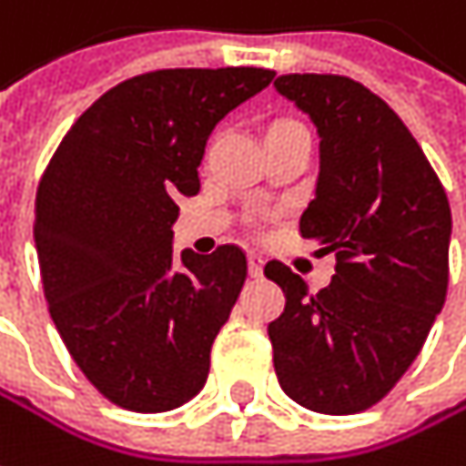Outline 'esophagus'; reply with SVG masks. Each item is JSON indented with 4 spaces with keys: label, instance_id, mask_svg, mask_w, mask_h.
Here are the masks:
<instances>
[{
    "label": "esophagus",
    "instance_id": "esophagus-1",
    "mask_svg": "<svg viewBox=\"0 0 466 466\" xmlns=\"http://www.w3.org/2000/svg\"><path fill=\"white\" fill-rule=\"evenodd\" d=\"M248 272H250V277L264 275V258L258 253H250L248 256Z\"/></svg>",
    "mask_w": 466,
    "mask_h": 466
}]
</instances>
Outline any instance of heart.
<instances>
[{
	"instance_id": "obj_1",
	"label": "heart",
	"mask_w": 466,
	"mask_h": 466,
	"mask_svg": "<svg viewBox=\"0 0 466 466\" xmlns=\"http://www.w3.org/2000/svg\"><path fill=\"white\" fill-rule=\"evenodd\" d=\"M288 125H299V122H293V119H277L269 125V130H277V127H288Z\"/></svg>"
}]
</instances>
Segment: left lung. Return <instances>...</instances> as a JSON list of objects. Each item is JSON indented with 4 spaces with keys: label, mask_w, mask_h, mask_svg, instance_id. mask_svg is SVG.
Returning <instances> with one entry per match:
<instances>
[{
    "label": "left lung",
    "mask_w": 466,
    "mask_h": 466,
    "mask_svg": "<svg viewBox=\"0 0 466 466\" xmlns=\"http://www.w3.org/2000/svg\"><path fill=\"white\" fill-rule=\"evenodd\" d=\"M275 87L319 136L315 199L299 232L336 253V275L318 293L279 261L264 267L285 293L269 322L277 381L309 410L358 413L400 381L443 309L448 197L400 116L360 82L285 74Z\"/></svg>",
    "instance_id": "left-lung-1"
}]
</instances>
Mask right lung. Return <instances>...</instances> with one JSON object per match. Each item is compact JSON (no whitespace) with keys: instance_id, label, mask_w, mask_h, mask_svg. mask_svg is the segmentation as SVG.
Masks as SVG:
<instances>
[{"instance_id":"obj_1","label":"right lung","mask_w":466,"mask_h":466,"mask_svg":"<svg viewBox=\"0 0 466 466\" xmlns=\"http://www.w3.org/2000/svg\"><path fill=\"white\" fill-rule=\"evenodd\" d=\"M272 79L253 66L125 79L71 125L39 181L34 242L50 318L119 408L173 410L208 381L248 261L237 245L173 256L176 199L199 191L213 127Z\"/></svg>"}]
</instances>
